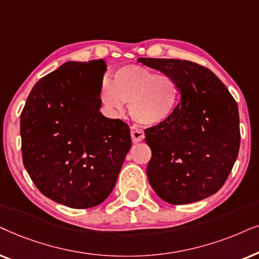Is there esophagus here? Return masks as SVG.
Returning <instances> with one entry per match:
<instances>
[{
  "mask_svg": "<svg viewBox=\"0 0 259 259\" xmlns=\"http://www.w3.org/2000/svg\"><path fill=\"white\" fill-rule=\"evenodd\" d=\"M130 133H132V139L133 142H141V141L144 140V133L142 130L139 129L136 126H130Z\"/></svg>",
  "mask_w": 259,
  "mask_h": 259,
  "instance_id": "esophagus-1",
  "label": "esophagus"
}]
</instances>
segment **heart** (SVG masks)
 Instances as JSON below:
<instances>
[{
	"label": "heart",
	"mask_w": 259,
	"mask_h": 259,
	"mask_svg": "<svg viewBox=\"0 0 259 259\" xmlns=\"http://www.w3.org/2000/svg\"><path fill=\"white\" fill-rule=\"evenodd\" d=\"M179 86L169 74L126 65L103 82L99 98L110 116H118L129 103L130 116L144 126H156L173 116L179 101Z\"/></svg>",
	"instance_id": "1"
}]
</instances>
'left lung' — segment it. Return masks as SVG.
<instances>
[{
    "label": "left lung",
    "instance_id": "1",
    "mask_svg": "<svg viewBox=\"0 0 259 259\" xmlns=\"http://www.w3.org/2000/svg\"><path fill=\"white\" fill-rule=\"evenodd\" d=\"M137 61L173 77L181 94L167 122L144 130L151 149L147 167L150 186L171 205L208 198L225 184L239 151L236 101L212 71L192 61Z\"/></svg>",
    "mask_w": 259,
    "mask_h": 259
}]
</instances>
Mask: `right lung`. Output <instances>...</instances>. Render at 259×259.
<instances>
[{
	"mask_svg": "<svg viewBox=\"0 0 259 259\" xmlns=\"http://www.w3.org/2000/svg\"><path fill=\"white\" fill-rule=\"evenodd\" d=\"M103 59L67 61L34 85L20 119L22 160L45 196L72 208L102 204L132 147L123 120L99 111Z\"/></svg>",
	"mask_w": 259,
	"mask_h": 259,
	"instance_id": "1",
	"label": "right lung"
}]
</instances>
